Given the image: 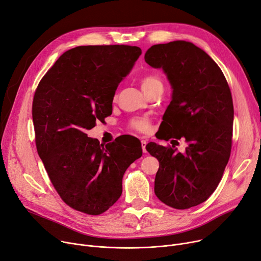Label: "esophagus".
<instances>
[{"label":"esophagus","mask_w":261,"mask_h":261,"mask_svg":"<svg viewBox=\"0 0 261 261\" xmlns=\"http://www.w3.org/2000/svg\"><path fill=\"white\" fill-rule=\"evenodd\" d=\"M141 144H142V149H143V152H144V153H146V152H147V150H146L147 141H145V140H142V141H141Z\"/></svg>","instance_id":"34e87169"}]
</instances>
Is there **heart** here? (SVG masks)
<instances>
[{
  "label": "heart",
  "mask_w": 261,
  "mask_h": 261,
  "mask_svg": "<svg viewBox=\"0 0 261 261\" xmlns=\"http://www.w3.org/2000/svg\"><path fill=\"white\" fill-rule=\"evenodd\" d=\"M141 86L143 91L148 94L155 89H163V82L161 77L155 73H148L141 77L140 79ZM130 128L141 132V133H148L151 130V125H150V121L148 118H135L130 121Z\"/></svg>",
  "instance_id": "obj_1"
}]
</instances>
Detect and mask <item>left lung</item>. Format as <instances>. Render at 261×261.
Segmentation results:
<instances>
[{"label":"left lung","mask_w":261,"mask_h":261,"mask_svg":"<svg viewBox=\"0 0 261 261\" xmlns=\"http://www.w3.org/2000/svg\"><path fill=\"white\" fill-rule=\"evenodd\" d=\"M145 61L162 67L173 89L158 138L172 146L149 143L147 151L160 167L154 193L168 206L187 210L206 201L220 183L230 155L234 106L218 64L195 44L173 41L155 44ZM183 138L181 154L173 143ZM178 143V142H177Z\"/></svg>","instance_id":"obj_1"}]
</instances>
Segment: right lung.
<instances>
[{
  "label": "right lung",
  "instance_id": "add662e5",
  "mask_svg": "<svg viewBox=\"0 0 261 261\" xmlns=\"http://www.w3.org/2000/svg\"><path fill=\"white\" fill-rule=\"evenodd\" d=\"M142 49L87 45L65 51L40 80L33 100L37 151L53 186L75 211L97 216L122 193V175L142 156L141 142L115 139L106 146L87 130L112 114L119 82Z\"/></svg>",
  "mask_w": 261,
  "mask_h": 261
}]
</instances>
